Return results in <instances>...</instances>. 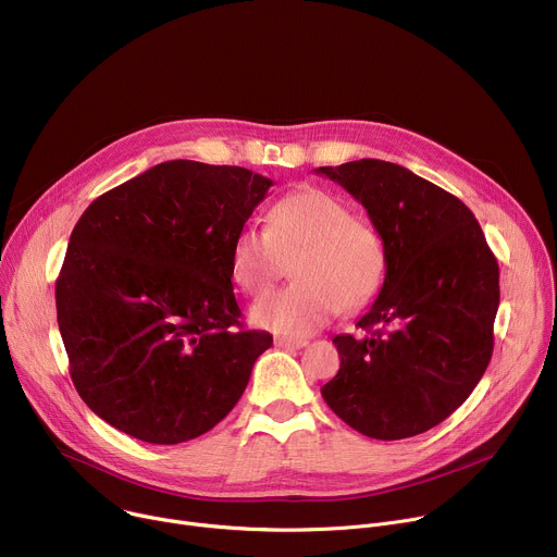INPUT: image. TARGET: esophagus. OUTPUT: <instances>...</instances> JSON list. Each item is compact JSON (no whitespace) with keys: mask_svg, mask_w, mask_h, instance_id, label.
I'll use <instances>...</instances> for the list:
<instances>
[{"mask_svg":"<svg viewBox=\"0 0 557 557\" xmlns=\"http://www.w3.org/2000/svg\"><path fill=\"white\" fill-rule=\"evenodd\" d=\"M275 346L282 350H299L306 346V339H288V337H275Z\"/></svg>","mask_w":557,"mask_h":557,"instance_id":"obj_1","label":"esophagus"}]
</instances>
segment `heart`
Listing matches in <instances>:
<instances>
[{
    "label": "heart",
    "mask_w": 557,
    "mask_h": 557,
    "mask_svg": "<svg viewBox=\"0 0 557 557\" xmlns=\"http://www.w3.org/2000/svg\"><path fill=\"white\" fill-rule=\"evenodd\" d=\"M295 280L251 308L258 329L308 337L344 312H359L379 295L387 256L372 222L320 189H304L280 200L269 228L247 222L233 235L231 275L247 295L267 293L284 267Z\"/></svg>",
    "instance_id": "obj_1"
}]
</instances>
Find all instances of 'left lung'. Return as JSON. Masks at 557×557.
<instances>
[{
  "label": "left lung",
  "instance_id": "1",
  "mask_svg": "<svg viewBox=\"0 0 557 557\" xmlns=\"http://www.w3.org/2000/svg\"><path fill=\"white\" fill-rule=\"evenodd\" d=\"M317 174L366 207L387 256L379 297L357 322L366 335L333 339L342 363L324 401L370 438L423 434L465 404L490 366L498 262L473 213L401 165L361 158Z\"/></svg>",
  "mask_w": 557,
  "mask_h": 557
}]
</instances>
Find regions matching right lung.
I'll return each instance as SVG.
<instances>
[{"label": "right lung", "instance_id": "1", "mask_svg": "<svg viewBox=\"0 0 557 557\" xmlns=\"http://www.w3.org/2000/svg\"><path fill=\"white\" fill-rule=\"evenodd\" d=\"M271 185L245 168L168 161L78 218L57 322L72 383L106 423L176 445L240 401L273 337L243 324L231 243Z\"/></svg>", "mask_w": 557, "mask_h": 557}]
</instances>
